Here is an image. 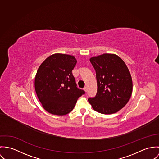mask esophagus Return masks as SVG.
Instances as JSON below:
<instances>
[{"label":"esophagus","mask_w":159,"mask_h":159,"mask_svg":"<svg viewBox=\"0 0 159 159\" xmlns=\"http://www.w3.org/2000/svg\"><path fill=\"white\" fill-rule=\"evenodd\" d=\"M84 91H87V87H85L84 88Z\"/></svg>","instance_id":"1"}]
</instances>
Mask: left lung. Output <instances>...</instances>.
<instances>
[{"mask_svg": "<svg viewBox=\"0 0 159 159\" xmlns=\"http://www.w3.org/2000/svg\"><path fill=\"white\" fill-rule=\"evenodd\" d=\"M97 80L98 92L88 99L94 110L105 115L118 112L127 104L132 93V80L123 60L114 53L90 58Z\"/></svg>", "mask_w": 159, "mask_h": 159, "instance_id": "1", "label": "left lung"}]
</instances>
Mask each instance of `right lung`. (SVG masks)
<instances>
[{"instance_id":"right-lung-1","label":"right lung","mask_w":159,"mask_h":159,"mask_svg":"<svg viewBox=\"0 0 159 159\" xmlns=\"http://www.w3.org/2000/svg\"><path fill=\"white\" fill-rule=\"evenodd\" d=\"M77 63L74 56L54 53L39 66L35 89L43 107L49 113L65 115L73 110L85 91L77 87L72 71Z\"/></svg>"}]
</instances>
